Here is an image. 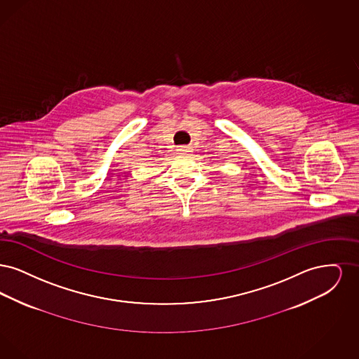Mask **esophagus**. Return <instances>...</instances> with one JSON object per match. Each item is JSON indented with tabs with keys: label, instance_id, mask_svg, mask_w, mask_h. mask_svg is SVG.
Returning <instances> with one entry per match:
<instances>
[{
	"label": "esophagus",
	"instance_id": "esophagus-1",
	"mask_svg": "<svg viewBox=\"0 0 359 359\" xmlns=\"http://www.w3.org/2000/svg\"><path fill=\"white\" fill-rule=\"evenodd\" d=\"M177 152H180V154H187V152H191V148L183 145V147H179V148H177Z\"/></svg>",
	"mask_w": 359,
	"mask_h": 359
}]
</instances>
